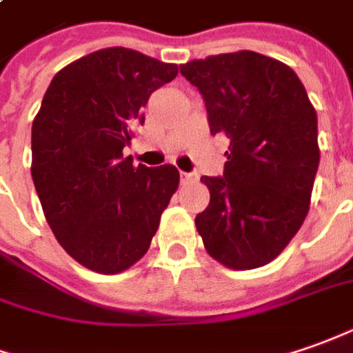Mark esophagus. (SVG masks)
Wrapping results in <instances>:
<instances>
[{
  "label": "esophagus",
  "instance_id": "obj_1",
  "mask_svg": "<svg viewBox=\"0 0 353 353\" xmlns=\"http://www.w3.org/2000/svg\"><path fill=\"white\" fill-rule=\"evenodd\" d=\"M179 177H181V183L196 181V174H193V172H181V174H179Z\"/></svg>",
  "mask_w": 353,
  "mask_h": 353
}]
</instances>
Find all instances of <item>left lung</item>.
<instances>
[{"label":"left lung","instance_id":"8db88e82","mask_svg":"<svg viewBox=\"0 0 353 353\" xmlns=\"http://www.w3.org/2000/svg\"><path fill=\"white\" fill-rule=\"evenodd\" d=\"M179 71L203 96L210 133L230 139L222 177H201L210 203L196 232L218 263L263 267L307 216L319 168L315 108L290 67L257 52L193 59Z\"/></svg>","mask_w":353,"mask_h":353}]
</instances>
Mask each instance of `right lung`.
<instances>
[{
    "label": "right lung",
    "mask_w": 353,
    "mask_h": 353,
    "mask_svg": "<svg viewBox=\"0 0 353 353\" xmlns=\"http://www.w3.org/2000/svg\"><path fill=\"white\" fill-rule=\"evenodd\" d=\"M176 63L106 48L69 63L46 90L32 121V181L56 239L83 267L116 274L150 247L179 183L172 164L123 158L150 94L174 81Z\"/></svg>",
    "instance_id": "1"
}]
</instances>
